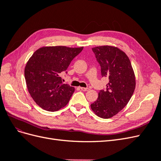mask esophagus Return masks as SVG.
Here are the masks:
<instances>
[{
  "instance_id": "obj_1",
  "label": "esophagus",
  "mask_w": 161,
  "mask_h": 161,
  "mask_svg": "<svg viewBox=\"0 0 161 161\" xmlns=\"http://www.w3.org/2000/svg\"><path fill=\"white\" fill-rule=\"evenodd\" d=\"M80 89L82 91H87L89 90V88H85V87H80Z\"/></svg>"
}]
</instances>
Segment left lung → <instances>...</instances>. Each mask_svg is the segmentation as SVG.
Returning a JSON list of instances; mask_svg holds the SVG:
<instances>
[{
    "label": "left lung",
    "mask_w": 161,
    "mask_h": 161,
    "mask_svg": "<svg viewBox=\"0 0 161 161\" xmlns=\"http://www.w3.org/2000/svg\"><path fill=\"white\" fill-rule=\"evenodd\" d=\"M101 66L102 76L109 78L105 91L99 92L98 99L91 108L99 118L109 119L122 110L132 96L136 78L130 60L119 48L101 46L92 48Z\"/></svg>",
    "instance_id": "obj_1"
}]
</instances>
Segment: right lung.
Masks as SVG:
<instances>
[{"instance_id": "right-lung-1", "label": "right lung", "mask_w": 161, "mask_h": 161, "mask_svg": "<svg viewBox=\"0 0 161 161\" xmlns=\"http://www.w3.org/2000/svg\"><path fill=\"white\" fill-rule=\"evenodd\" d=\"M83 47L46 46L39 48L29 59L25 79L29 92L44 110L56 111L66 106L75 88L63 84L61 75Z\"/></svg>"}]
</instances>
